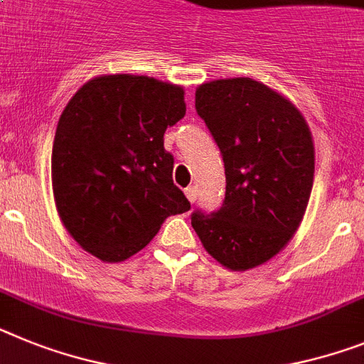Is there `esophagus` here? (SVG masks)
Segmentation results:
<instances>
[{
	"mask_svg": "<svg viewBox=\"0 0 364 364\" xmlns=\"http://www.w3.org/2000/svg\"><path fill=\"white\" fill-rule=\"evenodd\" d=\"M186 197H188L189 203H195V200H197V188H195V186L186 188Z\"/></svg>",
	"mask_w": 364,
	"mask_h": 364,
	"instance_id": "1",
	"label": "esophagus"
}]
</instances>
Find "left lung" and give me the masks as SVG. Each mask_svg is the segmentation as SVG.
I'll return each mask as SVG.
<instances>
[{"instance_id":"left-lung-1","label":"left lung","mask_w":364,"mask_h":364,"mask_svg":"<svg viewBox=\"0 0 364 364\" xmlns=\"http://www.w3.org/2000/svg\"><path fill=\"white\" fill-rule=\"evenodd\" d=\"M195 108L223 154L226 193L191 226L206 252L232 271L269 262L291 241L306 213L315 147L293 102L248 77L200 85Z\"/></svg>"}]
</instances>
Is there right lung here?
<instances>
[{
  "mask_svg": "<svg viewBox=\"0 0 364 364\" xmlns=\"http://www.w3.org/2000/svg\"><path fill=\"white\" fill-rule=\"evenodd\" d=\"M184 116V90L145 75L95 77L70 99L53 141V195L86 252L125 262L191 208L164 149L167 127Z\"/></svg>",
  "mask_w": 364,
  "mask_h": 364,
  "instance_id": "right-lung-1",
  "label": "right lung"
}]
</instances>
